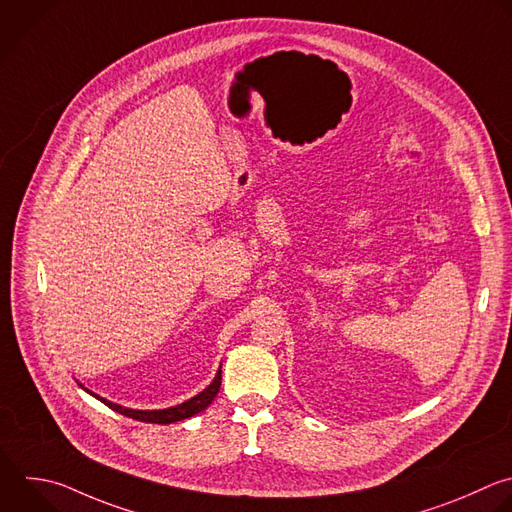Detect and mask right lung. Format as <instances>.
I'll return each mask as SVG.
<instances>
[{"instance_id": "right-lung-1", "label": "right lung", "mask_w": 512, "mask_h": 512, "mask_svg": "<svg viewBox=\"0 0 512 512\" xmlns=\"http://www.w3.org/2000/svg\"><path fill=\"white\" fill-rule=\"evenodd\" d=\"M82 386V384H80ZM84 388V386H82ZM219 388H221V370L217 372V376H215V380L201 392V394H197L195 398H191V400H187V402H183V404H179V406H173V408H164V410H132V408H124V406H120V404H114V402H110V400H106V398H100L98 394H94V392H90V390H86L88 394H92L94 398H98L102 404H106L108 408H112L114 412H118V414H122V416H128V418H132V420H138V422H150V424H173V422H181V420H185V418H191V416H195V414H199V412H203L213 400H215V396L219 394Z\"/></svg>"}]
</instances>
